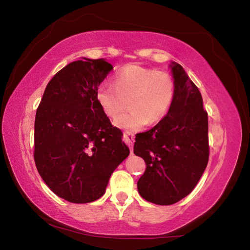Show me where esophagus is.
Segmentation results:
<instances>
[{
    "label": "esophagus",
    "mask_w": 250,
    "mask_h": 250,
    "mask_svg": "<svg viewBox=\"0 0 250 250\" xmlns=\"http://www.w3.org/2000/svg\"><path fill=\"white\" fill-rule=\"evenodd\" d=\"M134 134L132 132H125L124 133V139L125 141L126 142V145L129 146L131 153H132V147H133V142H134Z\"/></svg>",
    "instance_id": "obj_1"
}]
</instances>
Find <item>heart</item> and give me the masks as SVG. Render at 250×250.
Segmentation results:
<instances>
[{
	"instance_id": "obj_1",
	"label": "heart",
	"mask_w": 250,
	"mask_h": 250,
	"mask_svg": "<svg viewBox=\"0 0 250 250\" xmlns=\"http://www.w3.org/2000/svg\"><path fill=\"white\" fill-rule=\"evenodd\" d=\"M174 95L175 83L168 74L129 65L117 71L113 86L100 84L96 97L109 118L119 116L128 101L129 110L118 118L115 125L122 129L139 130L149 121L162 119L171 108Z\"/></svg>"
}]
</instances>
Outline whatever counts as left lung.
Listing matches in <instances>:
<instances>
[{
    "mask_svg": "<svg viewBox=\"0 0 250 250\" xmlns=\"http://www.w3.org/2000/svg\"><path fill=\"white\" fill-rule=\"evenodd\" d=\"M175 95L167 116L135 137L133 152L146 164L138 181L147 202L171 205L188 196L208 162V117L203 99L180 64H170Z\"/></svg>",
    "mask_w": 250,
    "mask_h": 250,
    "instance_id": "obj_1",
    "label": "left lung"
}]
</instances>
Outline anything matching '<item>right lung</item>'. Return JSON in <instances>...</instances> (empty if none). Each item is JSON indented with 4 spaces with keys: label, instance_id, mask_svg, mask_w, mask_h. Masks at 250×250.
Here are the masks:
<instances>
[{
    "label": "right lung",
    "instance_id": "right-lung-1",
    "mask_svg": "<svg viewBox=\"0 0 250 250\" xmlns=\"http://www.w3.org/2000/svg\"><path fill=\"white\" fill-rule=\"evenodd\" d=\"M82 58L47 83L34 132L42 179L57 196L76 204L103 196L112 172L130 153L96 97L112 65L104 58Z\"/></svg>",
    "mask_w": 250,
    "mask_h": 250
}]
</instances>
